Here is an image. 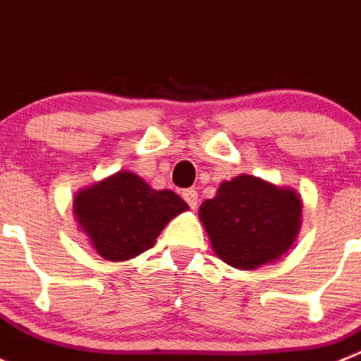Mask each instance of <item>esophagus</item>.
<instances>
[{"label": "esophagus", "instance_id": "obj_1", "mask_svg": "<svg viewBox=\"0 0 361 361\" xmlns=\"http://www.w3.org/2000/svg\"><path fill=\"white\" fill-rule=\"evenodd\" d=\"M181 196H183V200L187 201V204L188 207H190V209H196L197 207V192L196 190H194V188H187V190H183V194H181Z\"/></svg>", "mask_w": 361, "mask_h": 361}]
</instances>
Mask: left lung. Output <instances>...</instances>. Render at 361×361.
Returning <instances> with one entry per match:
<instances>
[{
	"instance_id": "1",
	"label": "left lung",
	"mask_w": 361,
	"mask_h": 361,
	"mask_svg": "<svg viewBox=\"0 0 361 361\" xmlns=\"http://www.w3.org/2000/svg\"><path fill=\"white\" fill-rule=\"evenodd\" d=\"M200 221L221 261L257 269L290 252L302 226V200L295 188L239 174L201 203Z\"/></svg>"
}]
</instances>
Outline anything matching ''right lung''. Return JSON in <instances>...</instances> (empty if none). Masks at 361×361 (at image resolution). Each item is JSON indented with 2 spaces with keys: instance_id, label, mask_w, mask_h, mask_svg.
I'll return each instance as SVG.
<instances>
[{
  "instance_id": "right-lung-1",
  "label": "right lung",
  "mask_w": 361,
  "mask_h": 361,
  "mask_svg": "<svg viewBox=\"0 0 361 361\" xmlns=\"http://www.w3.org/2000/svg\"><path fill=\"white\" fill-rule=\"evenodd\" d=\"M188 210L173 190H154L131 171H118L73 196L77 228L106 261L138 257L154 246L171 219Z\"/></svg>"
}]
</instances>
